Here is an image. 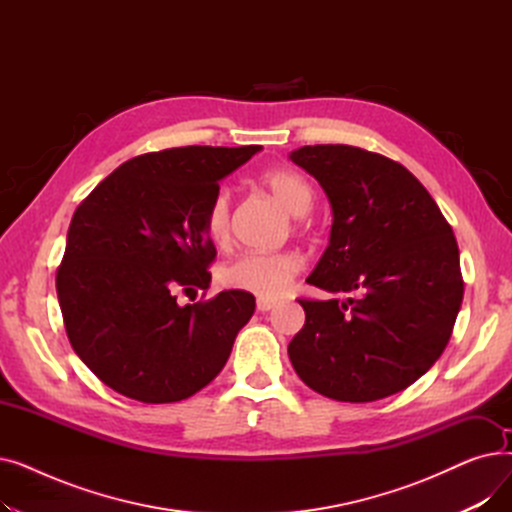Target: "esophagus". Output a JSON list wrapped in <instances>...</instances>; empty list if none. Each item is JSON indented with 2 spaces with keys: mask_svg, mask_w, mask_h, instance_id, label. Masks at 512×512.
I'll list each match as a JSON object with an SVG mask.
<instances>
[{
  "mask_svg": "<svg viewBox=\"0 0 512 512\" xmlns=\"http://www.w3.org/2000/svg\"><path fill=\"white\" fill-rule=\"evenodd\" d=\"M272 309H274V301H267V299H259L257 301V311L267 313V311H272Z\"/></svg>",
  "mask_w": 512,
  "mask_h": 512,
  "instance_id": "34e87169",
  "label": "esophagus"
}]
</instances>
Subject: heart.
I'll return each mask as SVG.
<instances>
[{
    "label": "heart",
    "mask_w": 512,
    "mask_h": 512,
    "mask_svg": "<svg viewBox=\"0 0 512 512\" xmlns=\"http://www.w3.org/2000/svg\"><path fill=\"white\" fill-rule=\"evenodd\" d=\"M259 182L294 215H303L311 207L313 188L297 170H265L259 174ZM230 220L232 197L226 188H220L205 211V234L215 247H226L230 242ZM299 272L301 257L292 251L245 253L222 267L220 282L226 288L253 292L261 299H276Z\"/></svg>",
    "instance_id": "heart-1"
}]
</instances>
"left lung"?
Returning <instances> with one entry per match:
<instances>
[{"label": "left lung", "mask_w": 512, "mask_h": 512, "mask_svg": "<svg viewBox=\"0 0 512 512\" xmlns=\"http://www.w3.org/2000/svg\"><path fill=\"white\" fill-rule=\"evenodd\" d=\"M332 203L330 247L309 284L348 299H299L288 344L299 378L334 400L371 402L409 388L452 336L463 303L459 245L425 186L398 161L351 145L290 153Z\"/></svg>", "instance_id": "8db88e82"}]
</instances>
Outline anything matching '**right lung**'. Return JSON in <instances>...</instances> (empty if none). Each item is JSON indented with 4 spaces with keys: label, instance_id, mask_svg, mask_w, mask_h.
Returning <instances> with one entry per match:
<instances>
[{
    "label": "right lung",
    "instance_id": "add662e5",
    "mask_svg": "<svg viewBox=\"0 0 512 512\" xmlns=\"http://www.w3.org/2000/svg\"><path fill=\"white\" fill-rule=\"evenodd\" d=\"M261 147H174L132 157L72 215L56 274L74 353L112 390L159 405L205 388L255 311L245 290H207L215 259L205 211L220 180Z\"/></svg>",
    "mask_w": 512,
    "mask_h": 512
}]
</instances>
